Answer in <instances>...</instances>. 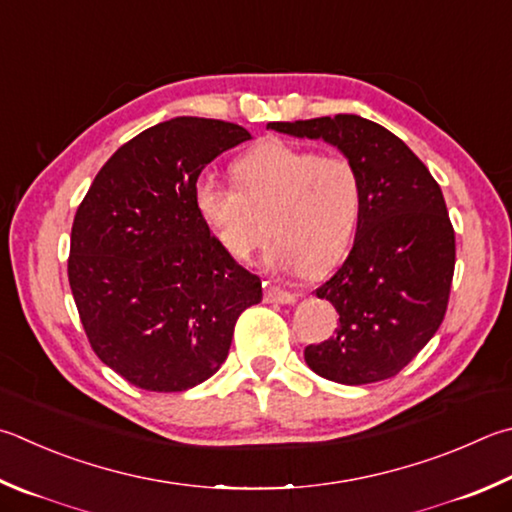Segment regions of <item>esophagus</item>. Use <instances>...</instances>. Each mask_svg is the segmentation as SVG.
<instances>
[{
    "label": "esophagus",
    "instance_id": "34e87169",
    "mask_svg": "<svg viewBox=\"0 0 512 512\" xmlns=\"http://www.w3.org/2000/svg\"><path fill=\"white\" fill-rule=\"evenodd\" d=\"M266 300L268 302H275V304H295L297 302V295L295 293H288L280 286H266Z\"/></svg>",
    "mask_w": 512,
    "mask_h": 512
}]
</instances>
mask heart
I'll use <instances>...</instances> for the list:
<instances>
[{"instance_id": "obj_1", "label": "heart", "mask_w": 512, "mask_h": 512, "mask_svg": "<svg viewBox=\"0 0 512 512\" xmlns=\"http://www.w3.org/2000/svg\"><path fill=\"white\" fill-rule=\"evenodd\" d=\"M232 179L237 190L199 181L192 194L201 224L230 257L244 262L268 230L277 239L268 264L280 271L320 275L349 253L360 224L362 179L347 156L268 138L232 163Z\"/></svg>"}]
</instances>
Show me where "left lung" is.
<instances>
[{
	"label": "left lung",
	"instance_id": "8db88e82",
	"mask_svg": "<svg viewBox=\"0 0 512 512\" xmlns=\"http://www.w3.org/2000/svg\"><path fill=\"white\" fill-rule=\"evenodd\" d=\"M324 141L358 167L362 212L353 248L315 295L340 315L336 336L309 345L315 374L342 385L392 378L441 327L454 275V230L439 183L383 125L353 114L268 123Z\"/></svg>",
	"mask_w": 512,
	"mask_h": 512
}]
</instances>
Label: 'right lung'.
<instances>
[{"instance_id": "add662e5", "label": "right lung", "mask_w": 512, "mask_h": 512, "mask_svg": "<svg viewBox=\"0 0 512 512\" xmlns=\"http://www.w3.org/2000/svg\"><path fill=\"white\" fill-rule=\"evenodd\" d=\"M244 127L179 116L102 165L71 228L69 284L96 356L147 392H185L228 358L235 322L262 302L259 277L194 210L203 167Z\"/></svg>"}]
</instances>
